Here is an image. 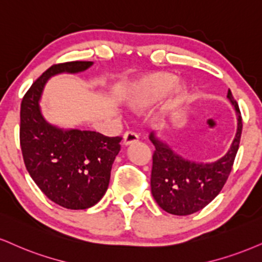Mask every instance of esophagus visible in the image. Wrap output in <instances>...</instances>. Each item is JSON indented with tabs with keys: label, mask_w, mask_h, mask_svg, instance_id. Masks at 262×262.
<instances>
[{
	"label": "esophagus",
	"mask_w": 262,
	"mask_h": 262,
	"mask_svg": "<svg viewBox=\"0 0 262 262\" xmlns=\"http://www.w3.org/2000/svg\"><path fill=\"white\" fill-rule=\"evenodd\" d=\"M139 140V137H138L137 133L134 132H125L124 135H123V144L124 145H130L137 143Z\"/></svg>",
	"instance_id": "esophagus-1"
}]
</instances>
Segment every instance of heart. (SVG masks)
<instances>
[{"label":"heart","instance_id":"heart-1","mask_svg":"<svg viewBox=\"0 0 262 262\" xmlns=\"http://www.w3.org/2000/svg\"><path fill=\"white\" fill-rule=\"evenodd\" d=\"M177 81V77L171 73H152L144 75L139 79L129 84L125 99L129 107L141 111L155 103L157 100L165 96ZM189 90L185 85H177L172 96L166 101L163 108L171 110L178 106L188 97Z\"/></svg>","mask_w":262,"mask_h":262}]
</instances>
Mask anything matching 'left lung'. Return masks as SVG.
Wrapping results in <instances>:
<instances>
[{
    "mask_svg": "<svg viewBox=\"0 0 262 262\" xmlns=\"http://www.w3.org/2000/svg\"><path fill=\"white\" fill-rule=\"evenodd\" d=\"M227 97L237 113V133L226 155L215 162L199 163L185 160L155 134H150L151 143L156 149L152 155L151 193L166 212L177 216L191 215L204 209L222 190L232 171L243 129L241 111L231 90Z\"/></svg>",
    "mask_w": 262,
    "mask_h": 262,
    "instance_id": "1",
    "label": "left lung"
}]
</instances>
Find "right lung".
Wrapping results in <instances>:
<instances>
[{
	"mask_svg": "<svg viewBox=\"0 0 262 262\" xmlns=\"http://www.w3.org/2000/svg\"><path fill=\"white\" fill-rule=\"evenodd\" d=\"M90 66L89 61L51 66L34 81L20 105L19 138L25 167L50 200L71 210L89 209L105 195L122 138L50 124L41 115L39 102L50 78L79 73Z\"/></svg>",
	"mask_w": 262,
	"mask_h": 262,
	"instance_id": "right-lung-1",
	"label": "right lung"
}]
</instances>
